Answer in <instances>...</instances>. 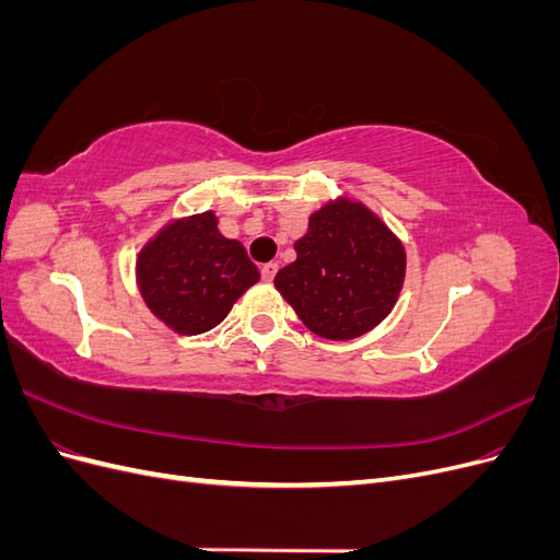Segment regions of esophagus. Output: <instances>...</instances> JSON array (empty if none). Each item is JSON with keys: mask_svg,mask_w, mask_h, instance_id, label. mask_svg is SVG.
<instances>
[{"mask_svg": "<svg viewBox=\"0 0 560 560\" xmlns=\"http://www.w3.org/2000/svg\"><path fill=\"white\" fill-rule=\"evenodd\" d=\"M278 270H280V266H278V264H266V266L261 268V278H264V282H273V278L278 276Z\"/></svg>", "mask_w": 560, "mask_h": 560, "instance_id": "obj_1", "label": "esophagus"}]
</instances>
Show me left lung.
<instances>
[{
	"mask_svg": "<svg viewBox=\"0 0 560 560\" xmlns=\"http://www.w3.org/2000/svg\"><path fill=\"white\" fill-rule=\"evenodd\" d=\"M294 249L296 261L276 276V290L313 334L352 341L393 313L406 249L364 202L348 196L325 202Z\"/></svg>",
	"mask_w": 560,
	"mask_h": 560,
	"instance_id": "left-lung-1",
	"label": "left lung"
}]
</instances>
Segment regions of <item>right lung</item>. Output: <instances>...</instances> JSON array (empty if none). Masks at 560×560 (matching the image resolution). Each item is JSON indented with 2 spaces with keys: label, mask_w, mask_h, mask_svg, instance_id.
Returning <instances> with one entry per match:
<instances>
[{
  "label": "right lung",
  "mask_w": 560,
  "mask_h": 560,
  "mask_svg": "<svg viewBox=\"0 0 560 560\" xmlns=\"http://www.w3.org/2000/svg\"><path fill=\"white\" fill-rule=\"evenodd\" d=\"M217 224L212 210L171 219L138 254V290L151 315L175 334L214 329L261 278L245 245L226 238Z\"/></svg>",
  "instance_id": "add662e5"
}]
</instances>
